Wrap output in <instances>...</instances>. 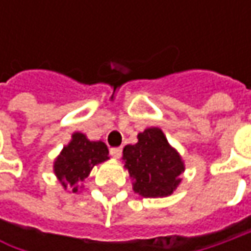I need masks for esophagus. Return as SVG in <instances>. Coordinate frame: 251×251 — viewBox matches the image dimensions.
<instances>
[{"mask_svg": "<svg viewBox=\"0 0 251 251\" xmlns=\"http://www.w3.org/2000/svg\"><path fill=\"white\" fill-rule=\"evenodd\" d=\"M110 155L114 159H119L121 156V148H111Z\"/></svg>", "mask_w": 251, "mask_h": 251, "instance_id": "esophagus-1", "label": "esophagus"}]
</instances>
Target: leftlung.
<instances>
[{
    "instance_id": "left-lung-1",
    "label": "left lung",
    "mask_w": 251,
    "mask_h": 251,
    "mask_svg": "<svg viewBox=\"0 0 251 251\" xmlns=\"http://www.w3.org/2000/svg\"><path fill=\"white\" fill-rule=\"evenodd\" d=\"M137 138V144L124 147L121 158L132 180V190L145 198L173 194L186 170L181 155L159 127L145 128Z\"/></svg>"
}]
</instances>
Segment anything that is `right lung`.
<instances>
[{
	"mask_svg": "<svg viewBox=\"0 0 251 251\" xmlns=\"http://www.w3.org/2000/svg\"><path fill=\"white\" fill-rule=\"evenodd\" d=\"M107 159H110L109 150L103 141H91L85 134L76 131L54 159L53 172L64 190L78 193L92 169Z\"/></svg>",
	"mask_w": 251,
	"mask_h": 251,
	"instance_id": "obj_1",
	"label": "right lung"
}]
</instances>
